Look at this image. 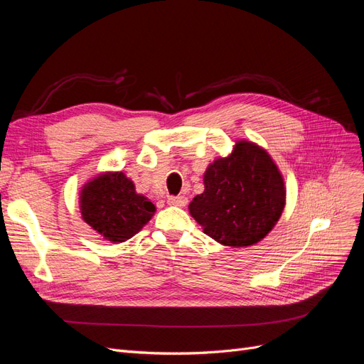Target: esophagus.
Returning <instances> with one entry per match:
<instances>
[{
	"mask_svg": "<svg viewBox=\"0 0 364 364\" xmlns=\"http://www.w3.org/2000/svg\"><path fill=\"white\" fill-rule=\"evenodd\" d=\"M186 203H188V199H186L185 196H176V197H168V205H173V206H185Z\"/></svg>",
	"mask_w": 364,
	"mask_h": 364,
	"instance_id": "1",
	"label": "esophagus"
}]
</instances>
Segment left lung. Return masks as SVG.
<instances>
[{"label":"left lung","instance_id":"1","mask_svg":"<svg viewBox=\"0 0 364 364\" xmlns=\"http://www.w3.org/2000/svg\"><path fill=\"white\" fill-rule=\"evenodd\" d=\"M205 190L188 205L203 232L229 247L257 245L278 223L285 206L282 173L266 149L247 139L203 173Z\"/></svg>","mask_w":364,"mask_h":364}]
</instances>
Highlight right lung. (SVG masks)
Segmentation results:
<instances>
[{
	"instance_id": "1",
	"label": "right lung",
	"mask_w": 364,
	"mask_h": 364,
	"mask_svg": "<svg viewBox=\"0 0 364 364\" xmlns=\"http://www.w3.org/2000/svg\"><path fill=\"white\" fill-rule=\"evenodd\" d=\"M79 206L85 222L111 243H123L138 234L156 213V206L136 193L123 171H103L87 181Z\"/></svg>"
}]
</instances>
